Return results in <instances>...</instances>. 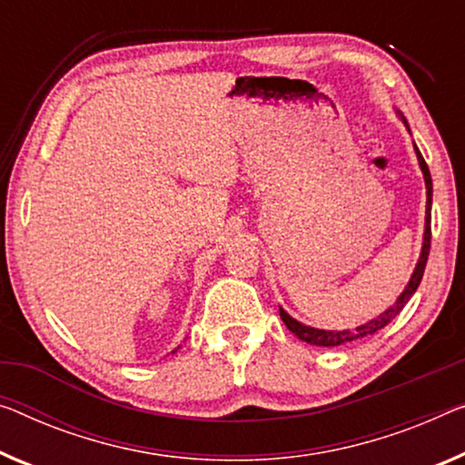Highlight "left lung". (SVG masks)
<instances>
[{
	"instance_id": "obj_1",
	"label": "left lung",
	"mask_w": 465,
	"mask_h": 465,
	"mask_svg": "<svg viewBox=\"0 0 465 465\" xmlns=\"http://www.w3.org/2000/svg\"><path fill=\"white\" fill-rule=\"evenodd\" d=\"M399 119L403 121V124L410 131V124H407L405 116L397 113ZM411 134V131H410ZM413 150H415V156H418V163H420V169H421V175H424V183H426V223H424V242H421V252H420V259L415 262V269L410 277V282H407V286L403 292L399 294V299L392 302V307H388L384 313H380L376 320H370L367 323L357 325L355 330H320V328H311V325H304L299 320H294L292 315H288L286 311L280 307V317L282 322L286 323V328L292 331V334L299 338V341L307 342V344H315V346H341V344H349L352 341H359V338H365V336H371L376 334L378 330H382L384 325L391 323L394 317H397L407 302H410L411 296L415 294V290H418L420 282H421V275H424V269H426V261H428V254H430V235H432V227H430V221H432V177H430V169H428V164L424 161V156L420 154L418 145L413 143Z\"/></svg>"
}]
</instances>
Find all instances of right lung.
I'll return each mask as SVG.
<instances>
[{
    "label": "right lung",
    "mask_w": 465,
    "mask_h": 465,
    "mask_svg": "<svg viewBox=\"0 0 465 465\" xmlns=\"http://www.w3.org/2000/svg\"><path fill=\"white\" fill-rule=\"evenodd\" d=\"M175 351H177V349H175ZM175 351H173V352H175Z\"/></svg>",
    "instance_id": "obj_1"
}]
</instances>
